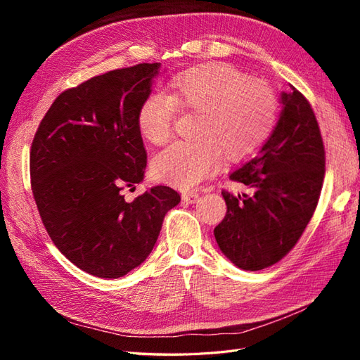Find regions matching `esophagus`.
I'll return each mask as SVG.
<instances>
[{"mask_svg":"<svg viewBox=\"0 0 360 360\" xmlns=\"http://www.w3.org/2000/svg\"><path fill=\"white\" fill-rule=\"evenodd\" d=\"M198 198H200V195H198L196 192H184V193H182V201H184V202H190V204L196 202Z\"/></svg>","mask_w":360,"mask_h":360,"instance_id":"esophagus-1","label":"esophagus"}]
</instances>
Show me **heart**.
Here are the masks:
<instances>
[{"mask_svg":"<svg viewBox=\"0 0 360 360\" xmlns=\"http://www.w3.org/2000/svg\"><path fill=\"white\" fill-rule=\"evenodd\" d=\"M178 108L198 112L196 141H176L158 153L153 172L179 188L202 182L219 164L243 160L263 147L278 119V101L262 80L229 65H207L178 74L168 82V94L151 93L137 111V127L148 142L170 139Z\"/></svg>","mask_w":360,"mask_h":360,"instance_id":"obj_1","label":"heart"}]
</instances>
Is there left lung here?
I'll return each mask as SVG.
<instances>
[{
  "mask_svg": "<svg viewBox=\"0 0 360 360\" xmlns=\"http://www.w3.org/2000/svg\"><path fill=\"white\" fill-rule=\"evenodd\" d=\"M280 94L281 112L257 155L231 173L249 195L223 192L215 227L221 252L244 271H262L295 246L314 213L325 176V148L309 102L294 86Z\"/></svg>",
  "mask_w": 360,
  "mask_h": 360,
  "instance_id": "obj_1",
  "label": "left lung"
}]
</instances>
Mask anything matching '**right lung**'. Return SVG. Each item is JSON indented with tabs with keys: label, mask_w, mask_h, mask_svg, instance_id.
Returning <instances> with one entry per match:
<instances>
[{
	"label": "right lung",
	"mask_w": 360,
	"mask_h": 360,
	"mask_svg": "<svg viewBox=\"0 0 360 360\" xmlns=\"http://www.w3.org/2000/svg\"><path fill=\"white\" fill-rule=\"evenodd\" d=\"M160 63L114 70L60 94L30 148V182L43 224L82 271L119 278L145 262L165 213L181 196L151 187L131 202L122 190L143 181L147 151L137 111Z\"/></svg>",
	"instance_id": "add662e5"
}]
</instances>
